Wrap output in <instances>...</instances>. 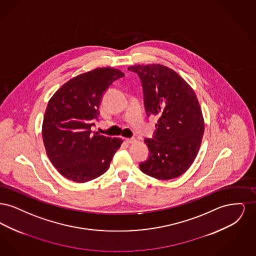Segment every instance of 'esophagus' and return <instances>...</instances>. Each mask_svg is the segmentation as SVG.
Instances as JSON below:
<instances>
[{"instance_id":"obj_1","label":"esophagus","mask_w":256,"mask_h":256,"mask_svg":"<svg viewBox=\"0 0 256 256\" xmlns=\"http://www.w3.org/2000/svg\"><path fill=\"white\" fill-rule=\"evenodd\" d=\"M124 140H126V142L128 143V144H134V143L137 142V140H136L135 138H126Z\"/></svg>"}]
</instances>
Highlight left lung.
Wrapping results in <instances>:
<instances>
[{"label":"left lung","mask_w":256,"mask_h":256,"mask_svg":"<svg viewBox=\"0 0 256 256\" xmlns=\"http://www.w3.org/2000/svg\"><path fill=\"white\" fill-rule=\"evenodd\" d=\"M142 82L148 116L158 117L156 135L146 139L150 156L140 170L160 180L182 176L193 164L204 134L195 91L178 74L161 64L128 68Z\"/></svg>","instance_id":"1"}]
</instances>
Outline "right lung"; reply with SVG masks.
<instances>
[{"instance_id": "right-lung-1", "label": "right lung", "mask_w": 256, "mask_h": 256, "mask_svg": "<svg viewBox=\"0 0 256 256\" xmlns=\"http://www.w3.org/2000/svg\"><path fill=\"white\" fill-rule=\"evenodd\" d=\"M124 76L116 68H96L71 78L50 98L42 138L50 161L67 180L87 182L108 170L122 140L92 134L91 126L102 94Z\"/></svg>"}]
</instances>
